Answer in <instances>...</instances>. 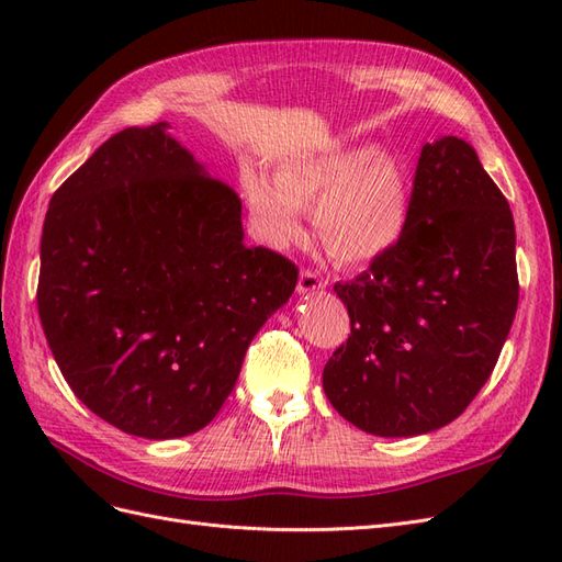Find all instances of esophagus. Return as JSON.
<instances>
[{
    "mask_svg": "<svg viewBox=\"0 0 562 562\" xmlns=\"http://www.w3.org/2000/svg\"><path fill=\"white\" fill-rule=\"evenodd\" d=\"M323 279L316 274L312 269H302L300 271V281H297V293L300 295H312L316 291H323Z\"/></svg>",
    "mask_w": 562,
    "mask_h": 562,
    "instance_id": "esophagus-1",
    "label": "esophagus"
}]
</instances>
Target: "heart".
I'll return each mask as SVG.
<instances>
[{
  "label": "heart",
  "instance_id": "obj_1",
  "mask_svg": "<svg viewBox=\"0 0 562 562\" xmlns=\"http://www.w3.org/2000/svg\"><path fill=\"white\" fill-rule=\"evenodd\" d=\"M269 184L246 173L241 194L258 236L285 248L302 236L300 213L314 211V227L339 265H368L394 248L413 209L415 176L396 149L372 143L314 157L285 159Z\"/></svg>",
  "mask_w": 562,
  "mask_h": 562
}]
</instances>
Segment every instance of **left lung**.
<instances>
[{
  "instance_id": "8db88e82",
  "label": "left lung",
  "mask_w": 562,
  "mask_h": 562,
  "mask_svg": "<svg viewBox=\"0 0 562 562\" xmlns=\"http://www.w3.org/2000/svg\"><path fill=\"white\" fill-rule=\"evenodd\" d=\"M335 293L351 335L323 368V391L339 415L411 438L467 411L518 310L514 215L467 140L422 147L401 241Z\"/></svg>"
}]
</instances>
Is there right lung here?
I'll return each mask as SVG.
<instances>
[{"instance_id":"add662e5","label":"right lung","mask_w":562,"mask_h":562,"mask_svg":"<svg viewBox=\"0 0 562 562\" xmlns=\"http://www.w3.org/2000/svg\"><path fill=\"white\" fill-rule=\"evenodd\" d=\"M166 122L100 145L50 196L40 318L75 396L149 440L220 413L297 269L244 244L241 201Z\"/></svg>"}]
</instances>
